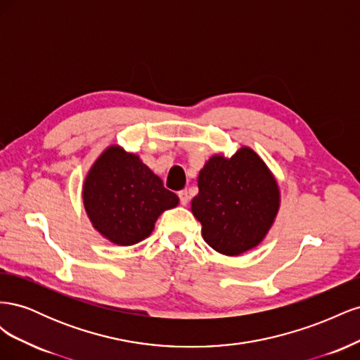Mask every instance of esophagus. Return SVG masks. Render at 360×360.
<instances>
[{
  "mask_svg": "<svg viewBox=\"0 0 360 360\" xmlns=\"http://www.w3.org/2000/svg\"><path fill=\"white\" fill-rule=\"evenodd\" d=\"M179 198H180L181 205H188V202H189V195H188V191H180V192H179Z\"/></svg>",
  "mask_w": 360,
  "mask_h": 360,
  "instance_id": "34e87169",
  "label": "esophagus"
}]
</instances>
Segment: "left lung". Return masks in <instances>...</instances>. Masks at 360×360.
Segmentation results:
<instances>
[{
    "label": "left lung",
    "mask_w": 360,
    "mask_h": 360,
    "mask_svg": "<svg viewBox=\"0 0 360 360\" xmlns=\"http://www.w3.org/2000/svg\"><path fill=\"white\" fill-rule=\"evenodd\" d=\"M191 210L202 238L219 254L242 255L264 240L281 207L276 177L243 146L231 158L213 155L200 169Z\"/></svg>",
    "instance_id": "left-lung-1"
}]
</instances>
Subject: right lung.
<instances>
[{
    "mask_svg": "<svg viewBox=\"0 0 360 360\" xmlns=\"http://www.w3.org/2000/svg\"><path fill=\"white\" fill-rule=\"evenodd\" d=\"M82 202L94 230L117 246L143 242L158 217L179 205V197L135 153L106 147L82 184Z\"/></svg>",
    "mask_w": 360,
    "mask_h": 360,
    "instance_id": "1",
    "label": "right lung"
}]
</instances>
